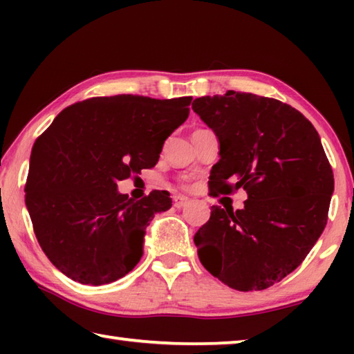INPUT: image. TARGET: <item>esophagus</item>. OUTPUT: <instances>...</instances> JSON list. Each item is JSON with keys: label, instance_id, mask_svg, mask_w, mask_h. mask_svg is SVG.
Returning <instances> with one entry per match:
<instances>
[{"label": "esophagus", "instance_id": "esophagus-1", "mask_svg": "<svg viewBox=\"0 0 354 354\" xmlns=\"http://www.w3.org/2000/svg\"><path fill=\"white\" fill-rule=\"evenodd\" d=\"M187 203H189V198H185V196H181V195L173 196V205H175V207H178V209L185 207L187 206Z\"/></svg>", "mask_w": 354, "mask_h": 354}]
</instances>
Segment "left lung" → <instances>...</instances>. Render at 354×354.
Masks as SVG:
<instances>
[{"label":"left lung","mask_w":354,"mask_h":354,"mask_svg":"<svg viewBox=\"0 0 354 354\" xmlns=\"http://www.w3.org/2000/svg\"><path fill=\"white\" fill-rule=\"evenodd\" d=\"M192 109L218 137L209 195L247 190L243 209L212 206L194 237L206 270L236 290H263L292 273L319 241L334 190L313 123L253 93L195 98Z\"/></svg>","instance_id":"left-lung-1"}]
</instances>
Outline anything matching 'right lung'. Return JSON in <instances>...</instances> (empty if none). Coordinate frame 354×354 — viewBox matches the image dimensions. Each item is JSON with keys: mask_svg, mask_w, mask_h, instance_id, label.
Listing matches in <instances>:
<instances>
[{"mask_svg": "<svg viewBox=\"0 0 354 354\" xmlns=\"http://www.w3.org/2000/svg\"><path fill=\"white\" fill-rule=\"evenodd\" d=\"M190 103L192 97H95L65 107L39 136L25 201L40 248L65 277L101 286L137 266L149 220L170 209L171 198L153 190L134 201L117 183L158 164Z\"/></svg>", "mask_w": 354, "mask_h": 354, "instance_id": "1", "label": "right lung"}]
</instances>
